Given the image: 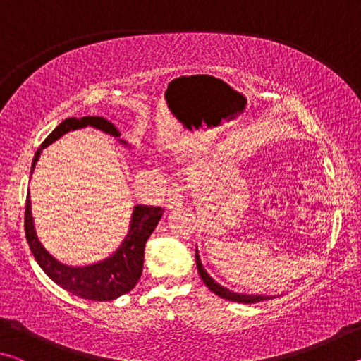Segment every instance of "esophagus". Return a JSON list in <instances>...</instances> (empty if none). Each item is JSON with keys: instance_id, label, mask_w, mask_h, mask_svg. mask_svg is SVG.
<instances>
[{"instance_id": "1", "label": "esophagus", "mask_w": 361, "mask_h": 361, "mask_svg": "<svg viewBox=\"0 0 361 361\" xmlns=\"http://www.w3.org/2000/svg\"><path fill=\"white\" fill-rule=\"evenodd\" d=\"M183 202H185V194H183V188L172 186L169 189V197H167V209H181Z\"/></svg>"}]
</instances>
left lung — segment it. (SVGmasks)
Returning <instances> with one entry per match:
<instances>
[{"mask_svg":"<svg viewBox=\"0 0 361 361\" xmlns=\"http://www.w3.org/2000/svg\"><path fill=\"white\" fill-rule=\"evenodd\" d=\"M195 264H197V271L200 279L204 280V283L209 286V290H212L215 295L219 298L228 299V301H234V302H242V304H255V302H261V301H267V299H272V296H262V295H242V293H234L224 286L219 285L210 277V274L205 271L202 266V261H200V256L197 248H195Z\"/></svg>","mask_w":361,"mask_h":361,"instance_id":"8db88e82","label":"left lung"}]
</instances>
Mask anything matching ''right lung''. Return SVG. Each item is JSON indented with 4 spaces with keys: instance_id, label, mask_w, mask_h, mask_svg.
<instances>
[{
    "instance_id": "add662e5",
    "label": "right lung",
    "mask_w": 361,
    "mask_h": 361,
    "mask_svg": "<svg viewBox=\"0 0 361 361\" xmlns=\"http://www.w3.org/2000/svg\"><path fill=\"white\" fill-rule=\"evenodd\" d=\"M87 126L95 127V129L105 132L114 138L121 137L119 130L116 129L111 122L106 121L105 118H100V116H85V118L81 119H65L62 124L54 129L51 135L42 142L38 151H36L32 164V173L42 149L47 148L49 145H52L60 137H63L66 132L82 129V127ZM162 213V207L135 205L133 207L130 219L129 234L126 235L121 247L109 258L90 266L73 267L57 261L42 247V243L39 242L35 231L32 202H30L28 192L25 207V235L35 259L38 261L42 271L59 286H62L63 290L70 291L79 298L90 299V301H113V299L129 293L138 283L143 271L146 240L149 239L152 231L156 229Z\"/></svg>"
}]
</instances>
